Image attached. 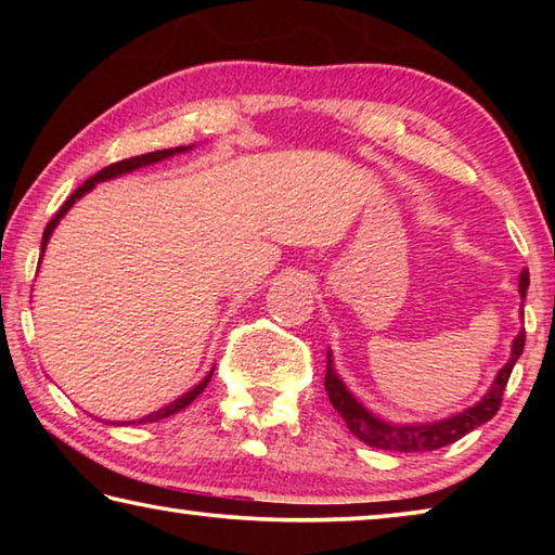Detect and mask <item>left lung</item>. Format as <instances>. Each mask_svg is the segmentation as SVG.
I'll return each mask as SVG.
<instances>
[{
  "instance_id": "8db88e82",
  "label": "left lung",
  "mask_w": 555,
  "mask_h": 555,
  "mask_svg": "<svg viewBox=\"0 0 555 555\" xmlns=\"http://www.w3.org/2000/svg\"><path fill=\"white\" fill-rule=\"evenodd\" d=\"M526 286H529V271H521V279H519L521 296H526ZM524 343H526V333L521 331L512 345V360L504 364L500 374H496L492 389L487 391V397L480 403H475L473 409L457 413V416L438 421V424L391 426V424H384L382 418L372 416V413L364 409L362 403H357L352 393L345 389V384L333 370L331 354H327V367H325V391H327V399L333 403V409L343 416L347 428H350L352 434L360 440H364L367 446L379 448V450H393V453H428V450H438L443 446L455 443V440L469 434V430L487 424V421L500 411L506 382H509L514 362L519 360V354L524 352Z\"/></svg>"
}]
</instances>
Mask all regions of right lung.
<instances>
[{
    "label": "right lung",
    "mask_w": 555,
    "mask_h": 555,
    "mask_svg": "<svg viewBox=\"0 0 555 555\" xmlns=\"http://www.w3.org/2000/svg\"><path fill=\"white\" fill-rule=\"evenodd\" d=\"M188 146H176V149H162V152H149V154H139V156H131V158H121V162H115V164H109V166H105L102 168V171H98L95 176H90L86 183H82L78 191H75L68 201H65L63 205H61V210L53 215V218L49 220V224H46V230H43V240H41V251L46 249V242H49V237H51V232H53V228L55 224H59V220L63 218L65 212H68V208L70 205L80 198V195H86L90 188H95V183H100V181H107V178H115V176H121V173H129V171H134V168H142V166H149V164H156V162H162V158H166V156H173V154H178V152H185ZM210 377H212V372L208 374V377H205L198 387H193L191 391L188 393H183L181 399H176L173 403H168V406H164V409H158V411H154V413H149L146 418H139V421H129V424H154V421H162V418H168V416H173L176 411H181V409H185L188 403H191L195 397H198V393L208 387V382H210Z\"/></svg>",
    "instance_id": "add662e5"
}]
</instances>
